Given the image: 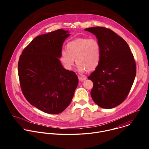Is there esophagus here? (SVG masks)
<instances>
[{"mask_svg": "<svg viewBox=\"0 0 149 149\" xmlns=\"http://www.w3.org/2000/svg\"><path fill=\"white\" fill-rule=\"evenodd\" d=\"M78 79L79 81H83L84 80H86L87 79L86 77H81V76H78Z\"/></svg>", "mask_w": 149, "mask_h": 149, "instance_id": "obj_1", "label": "esophagus"}]
</instances>
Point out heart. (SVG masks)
<instances>
[{"mask_svg":"<svg viewBox=\"0 0 149 149\" xmlns=\"http://www.w3.org/2000/svg\"><path fill=\"white\" fill-rule=\"evenodd\" d=\"M101 57V48L98 39L82 37L69 41L66 45V50L61 51L59 59L68 70L72 69L75 59L78 70L82 72L96 69Z\"/></svg>","mask_w":149,"mask_h":149,"instance_id":"b5f03b06","label":"heart"}]
</instances>
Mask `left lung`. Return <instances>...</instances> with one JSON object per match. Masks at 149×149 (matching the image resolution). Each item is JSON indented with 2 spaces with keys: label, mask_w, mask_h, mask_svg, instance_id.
Returning a JSON list of instances; mask_svg holds the SVG:
<instances>
[{
  "label": "left lung",
  "mask_w": 149,
  "mask_h": 149,
  "mask_svg": "<svg viewBox=\"0 0 149 149\" xmlns=\"http://www.w3.org/2000/svg\"><path fill=\"white\" fill-rule=\"evenodd\" d=\"M95 35L101 48L98 66L88 77L93 82L91 96L100 107L110 109L128 95L136 75V65L127 42L112 30L96 26L85 29Z\"/></svg>",
  "instance_id": "8db88e82"
}]
</instances>
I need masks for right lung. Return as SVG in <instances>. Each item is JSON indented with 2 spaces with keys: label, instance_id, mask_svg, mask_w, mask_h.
<instances>
[{
  "label": "right lung",
  "instance_id": "obj_1",
  "mask_svg": "<svg viewBox=\"0 0 149 149\" xmlns=\"http://www.w3.org/2000/svg\"><path fill=\"white\" fill-rule=\"evenodd\" d=\"M70 35L60 29L39 35L19 57L18 75L23 94L31 105L48 114L65 110L78 84L76 74L63 68L59 59Z\"/></svg>",
  "mask_w": 149,
  "mask_h": 149
}]
</instances>
